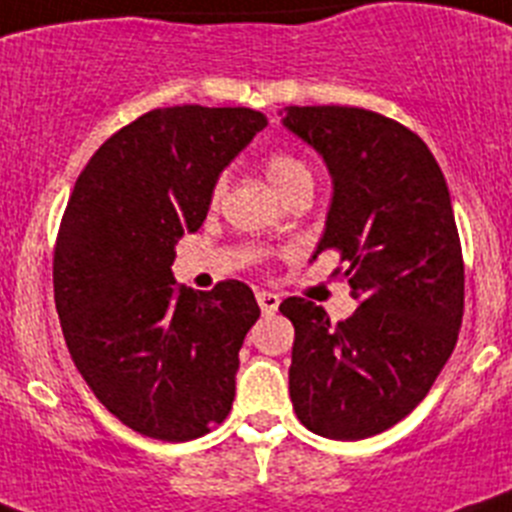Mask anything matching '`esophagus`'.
Masks as SVG:
<instances>
[{
    "mask_svg": "<svg viewBox=\"0 0 512 512\" xmlns=\"http://www.w3.org/2000/svg\"><path fill=\"white\" fill-rule=\"evenodd\" d=\"M257 303H260V311L265 313V316H273L280 306V296H275L270 290H260V293H257Z\"/></svg>",
    "mask_w": 512,
    "mask_h": 512,
    "instance_id": "1",
    "label": "esophagus"
}]
</instances>
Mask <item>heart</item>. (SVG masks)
I'll return each mask as SVG.
<instances>
[{
  "label": "heart",
  "instance_id": "b5f03b06",
  "mask_svg": "<svg viewBox=\"0 0 512 512\" xmlns=\"http://www.w3.org/2000/svg\"><path fill=\"white\" fill-rule=\"evenodd\" d=\"M262 168H265L267 181L273 183V188L280 196H288L290 191H296L301 186H313V173L308 168V163L293 153H283V150L280 153H270L265 158V163H262ZM224 191H227V178L219 176L209 191V204L219 206Z\"/></svg>",
  "mask_w": 512,
  "mask_h": 512
}]
</instances>
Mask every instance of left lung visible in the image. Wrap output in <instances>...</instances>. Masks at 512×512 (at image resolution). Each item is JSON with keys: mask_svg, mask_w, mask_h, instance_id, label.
Instances as JSON below:
<instances>
[{"mask_svg": "<svg viewBox=\"0 0 512 512\" xmlns=\"http://www.w3.org/2000/svg\"><path fill=\"white\" fill-rule=\"evenodd\" d=\"M285 127L334 178L316 255H339L359 308L331 321L306 298L280 303L296 329L290 400L326 439L357 441L403 421L454 352L464 316V260L449 188L426 142L359 107H290Z\"/></svg>", "mask_w": 512, "mask_h": 512, "instance_id": "1", "label": "left lung"}]
</instances>
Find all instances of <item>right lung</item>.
Instances as JSON below:
<instances>
[{
  "instance_id": "1",
  "label": "right lung",
  "mask_w": 512,
  "mask_h": 512,
  "mask_svg": "<svg viewBox=\"0 0 512 512\" xmlns=\"http://www.w3.org/2000/svg\"><path fill=\"white\" fill-rule=\"evenodd\" d=\"M267 124L255 109H153L114 132L78 176L53 250L68 352L99 403L150 439L191 441L232 411L252 290L193 293L170 273L224 165Z\"/></svg>"
}]
</instances>
